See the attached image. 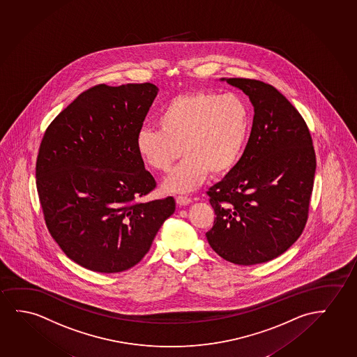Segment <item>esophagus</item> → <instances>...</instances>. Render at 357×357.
<instances>
[{"instance_id":"esophagus-1","label":"esophagus","mask_w":357,"mask_h":357,"mask_svg":"<svg viewBox=\"0 0 357 357\" xmlns=\"http://www.w3.org/2000/svg\"><path fill=\"white\" fill-rule=\"evenodd\" d=\"M192 199L190 197L187 196H177L176 197V203L178 204V206H187V204H190L191 203Z\"/></svg>"}]
</instances>
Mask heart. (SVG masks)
<instances>
[{"instance_id": "heart-1", "label": "heart", "mask_w": 357, "mask_h": 357, "mask_svg": "<svg viewBox=\"0 0 357 357\" xmlns=\"http://www.w3.org/2000/svg\"><path fill=\"white\" fill-rule=\"evenodd\" d=\"M158 125L143 127L136 137L138 155L154 170L167 172L180 156L164 190L183 193L208 175L224 176L237 165L251 128V110L241 96L196 91L171 99Z\"/></svg>"}]
</instances>
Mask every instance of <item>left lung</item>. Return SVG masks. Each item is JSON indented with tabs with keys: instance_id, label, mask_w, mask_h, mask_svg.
<instances>
[{
	"instance_id": "8db88e82",
	"label": "left lung",
	"mask_w": 357,
	"mask_h": 357,
	"mask_svg": "<svg viewBox=\"0 0 357 357\" xmlns=\"http://www.w3.org/2000/svg\"><path fill=\"white\" fill-rule=\"evenodd\" d=\"M251 100V136L237 165L206 195L216 218L206 232L225 261L253 266L282 255L308 218L316 153L306 122L271 84L221 78Z\"/></svg>"
}]
</instances>
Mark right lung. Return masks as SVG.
<instances>
[{
  "mask_svg": "<svg viewBox=\"0 0 357 357\" xmlns=\"http://www.w3.org/2000/svg\"><path fill=\"white\" fill-rule=\"evenodd\" d=\"M158 91L151 83L93 86L43 137L36 175L46 226L66 256L89 271L136 266L175 211L172 197L135 202L156 187L136 137Z\"/></svg>",
  "mask_w": 357,
  "mask_h": 357,
  "instance_id": "right-lung-1",
  "label": "right lung"
}]
</instances>
